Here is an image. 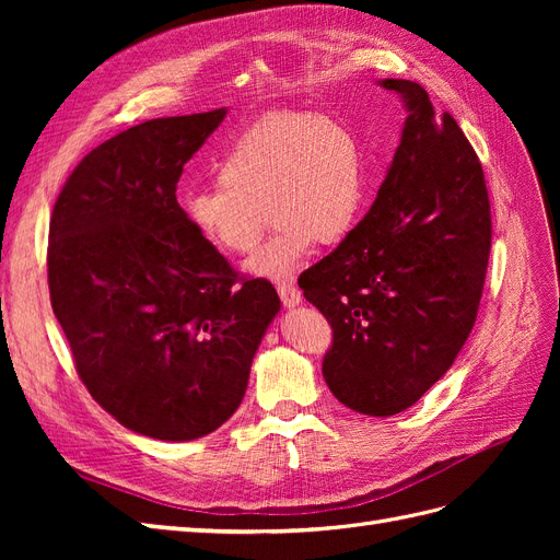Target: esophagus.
Returning <instances> with one entry per match:
<instances>
[{
    "instance_id": "esophagus-1",
    "label": "esophagus",
    "mask_w": 560,
    "mask_h": 560,
    "mask_svg": "<svg viewBox=\"0 0 560 560\" xmlns=\"http://www.w3.org/2000/svg\"><path fill=\"white\" fill-rule=\"evenodd\" d=\"M278 294H280V299H282V303H284L287 308H294V306H299L301 299H303L301 290H299V287H296L292 280H282V282H278Z\"/></svg>"
}]
</instances>
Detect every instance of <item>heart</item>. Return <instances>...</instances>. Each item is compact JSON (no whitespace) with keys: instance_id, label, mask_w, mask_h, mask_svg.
Instances as JSON below:
<instances>
[{"instance_id":"obj_1","label":"heart","mask_w":560,"mask_h":560,"mask_svg":"<svg viewBox=\"0 0 560 560\" xmlns=\"http://www.w3.org/2000/svg\"><path fill=\"white\" fill-rule=\"evenodd\" d=\"M364 161L354 132L325 114H276L233 140L217 184L184 200V217L214 249L243 257L257 247L266 214L276 229L247 268L287 280L315 243L346 238L362 212Z\"/></svg>"}]
</instances>
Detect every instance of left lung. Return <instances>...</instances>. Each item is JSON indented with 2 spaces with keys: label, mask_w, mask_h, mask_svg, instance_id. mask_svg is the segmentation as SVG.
<instances>
[{
  "label": "left lung",
  "mask_w": 560,
  "mask_h": 560,
  "mask_svg": "<svg viewBox=\"0 0 560 560\" xmlns=\"http://www.w3.org/2000/svg\"><path fill=\"white\" fill-rule=\"evenodd\" d=\"M406 109L374 206L329 257L299 278L327 317L322 362L334 397L395 416L442 378L477 319L490 254L481 163L451 114L416 81L381 79Z\"/></svg>",
  "instance_id": "1"
}]
</instances>
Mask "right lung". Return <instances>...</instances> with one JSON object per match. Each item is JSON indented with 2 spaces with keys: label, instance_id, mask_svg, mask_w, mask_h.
Instances as JSON below:
<instances>
[{
  "label": "right lung",
  "instance_id": "1",
  "mask_svg": "<svg viewBox=\"0 0 560 560\" xmlns=\"http://www.w3.org/2000/svg\"><path fill=\"white\" fill-rule=\"evenodd\" d=\"M226 107L151 118L83 159L48 229L50 306L91 397L124 428L191 442L238 409L280 311L186 222L177 182Z\"/></svg>",
  "mask_w": 560,
  "mask_h": 560
}]
</instances>
